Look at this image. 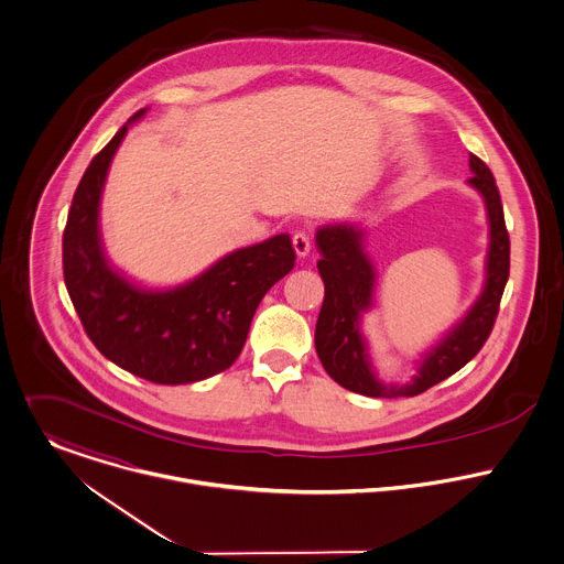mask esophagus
Masks as SVG:
<instances>
[{"label":"esophagus","mask_w":564,"mask_h":564,"mask_svg":"<svg viewBox=\"0 0 564 564\" xmlns=\"http://www.w3.org/2000/svg\"><path fill=\"white\" fill-rule=\"evenodd\" d=\"M293 247H295V251H297V256H300V258L308 256V253H311V249H313L311 235H308V232H304V230H297V232L293 235Z\"/></svg>","instance_id":"1"}]
</instances>
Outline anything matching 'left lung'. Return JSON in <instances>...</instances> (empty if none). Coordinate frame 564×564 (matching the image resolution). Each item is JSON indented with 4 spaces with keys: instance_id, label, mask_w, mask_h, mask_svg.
<instances>
[{
    "instance_id": "left-lung-1",
    "label": "left lung",
    "mask_w": 564,
    "mask_h": 564,
    "mask_svg": "<svg viewBox=\"0 0 564 564\" xmlns=\"http://www.w3.org/2000/svg\"><path fill=\"white\" fill-rule=\"evenodd\" d=\"M474 175L467 180L482 195L488 219L486 278L476 304L434 347L416 360V376L405 384H384L371 362L362 315L373 306L376 267L365 251V232L354 224L322 226L317 230V262L325 284L315 347L327 376L343 389L367 398H414L463 369L482 349L510 273V239L499 191L490 169L469 154Z\"/></svg>"
}]
</instances>
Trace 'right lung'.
I'll return each mask as SVG.
<instances>
[{
  "instance_id": "obj_1",
  "label": "right lung",
  "mask_w": 564,
  "mask_h": 564,
  "mask_svg": "<svg viewBox=\"0 0 564 564\" xmlns=\"http://www.w3.org/2000/svg\"><path fill=\"white\" fill-rule=\"evenodd\" d=\"M145 112L130 117L84 171L63 235V271L88 338L110 362L156 384H191L232 367L258 304L295 267V249L289 235H275L164 291L112 269L99 235L101 191L130 123Z\"/></svg>"
}]
</instances>
